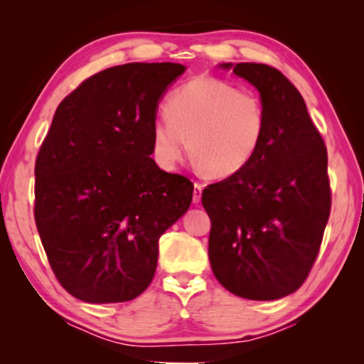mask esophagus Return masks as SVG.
Segmentation results:
<instances>
[{
    "instance_id": "1",
    "label": "esophagus",
    "mask_w": 364,
    "mask_h": 364,
    "mask_svg": "<svg viewBox=\"0 0 364 364\" xmlns=\"http://www.w3.org/2000/svg\"><path fill=\"white\" fill-rule=\"evenodd\" d=\"M202 191H203V183H200V182H196V183H193V203H198V202H200Z\"/></svg>"
}]
</instances>
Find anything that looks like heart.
<instances>
[{
  "mask_svg": "<svg viewBox=\"0 0 364 364\" xmlns=\"http://www.w3.org/2000/svg\"><path fill=\"white\" fill-rule=\"evenodd\" d=\"M267 112L257 94L215 77H196L168 97L167 116L152 122V154L164 168L192 157L208 177L242 172L257 156Z\"/></svg>",
  "mask_w": 364,
  "mask_h": 364,
  "instance_id": "b5f03b06",
  "label": "heart"
}]
</instances>
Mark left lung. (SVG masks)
Returning a JSON list of instances; mask_svg holds the SVG:
<instances>
[{
  "label": "left lung",
  "instance_id": "1",
  "mask_svg": "<svg viewBox=\"0 0 364 364\" xmlns=\"http://www.w3.org/2000/svg\"><path fill=\"white\" fill-rule=\"evenodd\" d=\"M222 68L258 89L267 127L242 172L203 188L212 222L208 258L233 295L278 300L303 285L320 252L331 210L326 147L301 94L278 69L257 63Z\"/></svg>",
  "mask_w": 364,
  "mask_h": 364
}]
</instances>
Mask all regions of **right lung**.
<instances>
[{"label":"right lung","instance_id":"1","mask_svg":"<svg viewBox=\"0 0 364 364\" xmlns=\"http://www.w3.org/2000/svg\"><path fill=\"white\" fill-rule=\"evenodd\" d=\"M177 63L94 74L59 104L34 166V220L58 282L87 303L151 285L159 238L191 207L193 183L152 156V122Z\"/></svg>","mask_w":364,"mask_h":364}]
</instances>
